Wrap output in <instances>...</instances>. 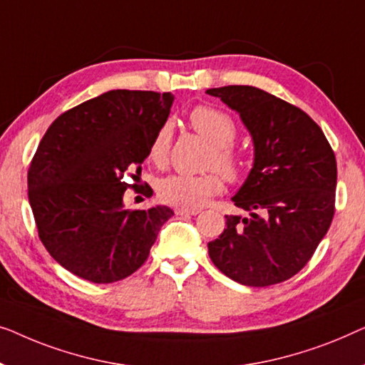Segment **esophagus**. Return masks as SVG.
Returning a JSON list of instances; mask_svg holds the SVG:
<instances>
[{"instance_id":"1","label":"esophagus","mask_w":365,"mask_h":365,"mask_svg":"<svg viewBox=\"0 0 365 365\" xmlns=\"http://www.w3.org/2000/svg\"><path fill=\"white\" fill-rule=\"evenodd\" d=\"M175 213L177 215H180V217H190V215H198L200 212H198V210H192V208H180V207H178V208H175Z\"/></svg>"}]
</instances>
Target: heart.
<instances>
[{"label":"heart","mask_w":365,"mask_h":365,"mask_svg":"<svg viewBox=\"0 0 365 365\" xmlns=\"http://www.w3.org/2000/svg\"><path fill=\"white\" fill-rule=\"evenodd\" d=\"M190 124L200 135L213 145L210 165H215L225 177L236 178L241 172V160L232 148L236 127L232 117L208 106H198L190 112ZM170 147V127L163 125L152 140L148 157L153 163H165ZM223 180L218 172H205L198 175L175 173L158 183V195L163 202L180 208H200L210 198L222 192Z\"/></svg>","instance_id":"obj_1"}]
</instances>
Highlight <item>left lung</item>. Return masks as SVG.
Wrapping results in <instances>:
<instances>
[{"instance_id":"obj_1","label":"left lung","mask_w":365,"mask_h":365,"mask_svg":"<svg viewBox=\"0 0 365 365\" xmlns=\"http://www.w3.org/2000/svg\"><path fill=\"white\" fill-rule=\"evenodd\" d=\"M240 115L253 140V167L232 197L241 215L208 243L213 264L245 286L283 283L304 268L334 217L337 167L306 112L253 86L208 89Z\"/></svg>"}]
</instances>
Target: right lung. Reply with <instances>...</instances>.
<instances>
[{
	"instance_id": "add662e5",
	"label": "right lung",
	"mask_w": 365,
	"mask_h": 365,
	"mask_svg": "<svg viewBox=\"0 0 365 365\" xmlns=\"http://www.w3.org/2000/svg\"><path fill=\"white\" fill-rule=\"evenodd\" d=\"M173 99L172 92H104L61 114L39 142L28 172L36 227L49 255L79 278L107 284L130 276L173 215L165 205L124 208L125 175L140 177Z\"/></svg>"
}]
</instances>
